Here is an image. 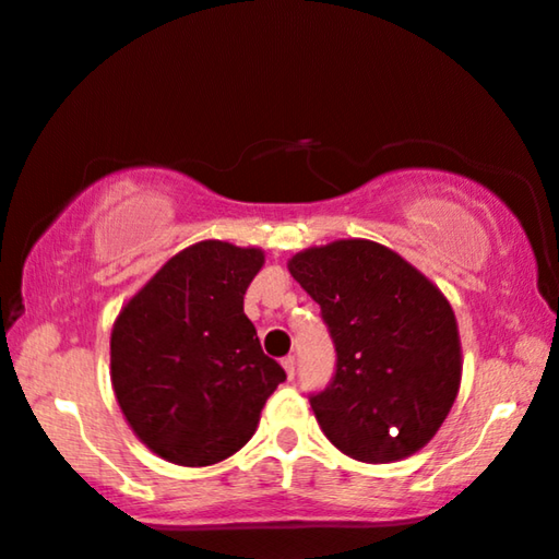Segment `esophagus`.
<instances>
[{
    "label": "esophagus",
    "instance_id": "34e87169",
    "mask_svg": "<svg viewBox=\"0 0 559 559\" xmlns=\"http://www.w3.org/2000/svg\"><path fill=\"white\" fill-rule=\"evenodd\" d=\"M281 365H283V369H286V374L290 377V380H294V374H296V357H283V361H281Z\"/></svg>",
    "mask_w": 559,
    "mask_h": 559
}]
</instances>
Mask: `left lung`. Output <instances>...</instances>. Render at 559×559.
Wrapping results in <instances>:
<instances>
[{
  "mask_svg": "<svg viewBox=\"0 0 559 559\" xmlns=\"http://www.w3.org/2000/svg\"><path fill=\"white\" fill-rule=\"evenodd\" d=\"M321 306L334 374L309 403L324 436L365 463L405 459L436 436L461 384V344L445 296L390 248L336 240L290 258Z\"/></svg>",
  "mask_w": 559,
  "mask_h": 559,
  "instance_id": "1",
  "label": "left lung"
}]
</instances>
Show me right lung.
<instances>
[{"label":"right lung","mask_w":559,"mask_h":559,"mask_svg":"<svg viewBox=\"0 0 559 559\" xmlns=\"http://www.w3.org/2000/svg\"><path fill=\"white\" fill-rule=\"evenodd\" d=\"M261 265L255 248L198 242L171 258L116 319V400L133 433L162 459L210 466L240 451L265 400L286 380L242 311Z\"/></svg>","instance_id":"obj_1"}]
</instances>
